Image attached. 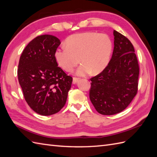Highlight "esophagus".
Segmentation results:
<instances>
[{"mask_svg": "<svg viewBox=\"0 0 157 157\" xmlns=\"http://www.w3.org/2000/svg\"><path fill=\"white\" fill-rule=\"evenodd\" d=\"M80 78H76V77H74L73 78V80H72V83L73 84H76L78 81H79Z\"/></svg>", "mask_w": 157, "mask_h": 157, "instance_id": "esophagus-1", "label": "esophagus"}]
</instances>
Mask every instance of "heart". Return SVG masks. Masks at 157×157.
Returning a JSON list of instances; mask_svg holds the SVG:
<instances>
[{"instance_id":"1","label":"heart","mask_w":157,"mask_h":157,"mask_svg":"<svg viewBox=\"0 0 157 157\" xmlns=\"http://www.w3.org/2000/svg\"><path fill=\"white\" fill-rule=\"evenodd\" d=\"M67 47L57 49L55 56L59 65L67 72L72 71L79 63L76 75H98L109 63L113 43L105 34L83 33L72 34L66 40Z\"/></svg>"}]
</instances>
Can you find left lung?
<instances>
[{
    "instance_id": "1",
    "label": "left lung",
    "mask_w": 157,
    "mask_h": 157,
    "mask_svg": "<svg viewBox=\"0 0 157 157\" xmlns=\"http://www.w3.org/2000/svg\"><path fill=\"white\" fill-rule=\"evenodd\" d=\"M114 49L109 63L90 78V100L103 115L121 113L131 102L138 90L139 67L133 45L114 30Z\"/></svg>"
}]
</instances>
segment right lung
I'll list each match as a JSON object with an SVG mask.
<instances>
[{"mask_svg":"<svg viewBox=\"0 0 157 157\" xmlns=\"http://www.w3.org/2000/svg\"><path fill=\"white\" fill-rule=\"evenodd\" d=\"M58 38L36 36L24 49L19 60L18 78L25 101L34 112L49 116L65 105L72 78L58 67L55 54Z\"/></svg>","mask_w":157,"mask_h":157,"instance_id":"right-lung-1","label":"right lung"}]
</instances>
